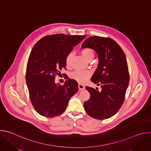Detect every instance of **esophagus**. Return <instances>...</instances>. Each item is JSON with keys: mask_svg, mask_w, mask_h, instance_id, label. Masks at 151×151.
<instances>
[{"mask_svg": "<svg viewBox=\"0 0 151 151\" xmlns=\"http://www.w3.org/2000/svg\"><path fill=\"white\" fill-rule=\"evenodd\" d=\"M78 88H79V90H82L85 89V86H84V85H83L82 83H79L78 84Z\"/></svg>", "mask_w": 151, "mask_h": 151, "instance_id": "obj_1", "label": "esophagus"}]
</instances>
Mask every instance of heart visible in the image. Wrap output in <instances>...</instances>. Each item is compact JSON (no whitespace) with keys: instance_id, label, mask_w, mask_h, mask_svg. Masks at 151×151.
Listing matches in <instances>:
<instances>
[{"instance_id":"obj_1","label":"heart","mask_w":151,"mask_h":151,"mask_svg":"<svg viewBox=\"0 0 151 151\" xmlns=\"http://www.w3.org/2000/svg\"><path fill=\"white\" fill-rule=\"evenodd\" d=\"M81 53L83 57L88 61H90L94 57V53L91 48H85L81 50ZM73 54L69 53L66 58V65L67 67H70ZM90 76V73L88 71H80L76 70L71 73L70 77L78 81L79 83H83L88 79Z\"/></svg>"}]
</instances>
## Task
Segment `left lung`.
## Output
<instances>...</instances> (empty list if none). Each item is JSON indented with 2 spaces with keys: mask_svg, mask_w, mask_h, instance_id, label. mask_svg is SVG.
<instances>
[{
  "mask_svg": "<svg viewBox=\"0 0 151 151\" xmlns=\"http://www.w3.org/2000/svg\"><path fill=\"white\" fill-rule=\"evenodd\" d=\"M89 48L98 55L99 64L91 81L100 85V91L86 87L90 94L84 102L87 114L97 119H106L114 116L121 108L129 84L127 59L121 47L110 37L91 36L81 46Z\"/></svg>",
  "mask_w": 151,
  "mask_h": 151,
  "instance_id": "left-lung-1",
  "label": "left lung"
}]
</instances>
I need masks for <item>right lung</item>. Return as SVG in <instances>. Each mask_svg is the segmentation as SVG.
<instances>
[{
	"label": "right lung",
	"instance_id": "right-lung-1",
	"mask_svg": "<svg viewBox=\"0 0 151 151\" xmlns=\"http://www.w3.org/2000/svg\"><path fill=\"white\" fill-rule=\"evenodd\" d=\"M85 37L49 35L40 39L32 48L26 79L32 105L40 115L53 118L61 115L66 111L71 97L77 93L76 81L69 78L61 85L55 83V78L63 68L65 69L67 55Z\"/></svg>",
	"mask_w": 151,
	"mask_h": 151
}]
</instances>
